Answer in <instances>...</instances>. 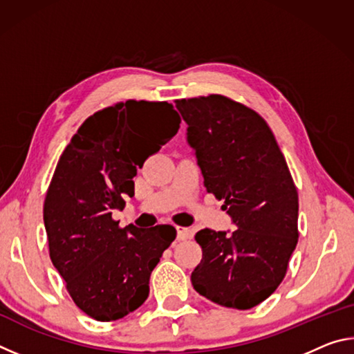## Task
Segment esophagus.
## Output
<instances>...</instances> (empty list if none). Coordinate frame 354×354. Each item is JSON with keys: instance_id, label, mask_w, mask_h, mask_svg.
Returning <instances> with one entry per match:
<instances>
[{"instance_id": "34e87169", "label": "esophagus", "mask_w": 354, "mask_h": 354, "mask_svg": "<svg viewBox=\"0 0 354 354\" xmlns=\"http://www.w3.org/2000/svg\"><path fill=\"white\" fill-rule=\"evenodd\" d=\"M176 232H178V241H185V239H190L192 237V230H190V227L176 226Z\"/></svg>"}]
</instances>
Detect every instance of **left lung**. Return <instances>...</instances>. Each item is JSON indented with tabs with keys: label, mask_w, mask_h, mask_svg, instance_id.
Segmentation results:
<instances>
[{
	"label": "left lung",
	"mask_w": 354,
	"mask_h": 354,
	"mask_svg": "<svg viewBox=\"0 0 354 354\" xmlns=\"http://www.w3.org/2000/svg\"><path fill=\"white\" fill-rule=\"evenodd\" d=\"M205 187L236 230H201L192 286L211 301L251 309L284 279L298 242V194L277 139L259 113L221 95L176 100Z\"/></svg>",
	"instance_id": "8db88e82"
}]
</instances>
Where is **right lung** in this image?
Listing matches in <instances>:
<instances>
[{
    "label": "right lung",
    "instance_id": "right-lung-1",
    "mask_svg": "<svg viewBox=\"0 0 354 354\" xmlns=\"http://www.w3.org/2000/svg\"><path fill=\"white\" fill-rule=\"evenodd\" d=\"M179 123L167 101L117 103L81 124L56 165L44 205L50 257L76 306L95 320L123 319L142 306L153 268L175 241L171 225L120 227L112 211L134 196L137 167Z\"/></svg>",
    "mask_w": 354,
    "mask_h": 354
}]
</instances>
